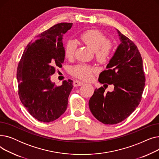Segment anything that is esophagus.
<instances>
[{
  "label": "esophagus",
  "mask_w": 159,
  "mask_h": 159,
  "mask_svg": "<svg viewBox=\"0 0 159 159\" xmlns=\"http://www.w3.org/2000/svg\"><path fill=\"white\" fill-rule=\"evenodd\" d=\"M84 84V82H82V81H80V80H75L73 82V86H80L83 85Z\"/></svg>",
  "instance_id": "1"
}]
</instances>
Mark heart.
I'll use <instances>...</instances> for the list:
<instances>
[{
  "label": "heart",
  "mask_w": 159,
  "mask_h": 159,
  "mask_svg": "<svg viewBox=\"0 0 159 159\" xmlns=\"http://www.w3.org/2000/svg\"><path fill=\"white\" fill-rule=\"evenodd\" d=\"M79 38L90 49L95 51L96 58L99 62L106 63L110 59L113 52V45L107 42V39L103 33L97 30H89L82 33ZM75 52V42L72 40L67 41L64 46L66 57L71 58L74 56ZM71 72L75 77L88 80L92 79L94 70L88 66L79 64L73 67Z\"/></svg>",
  "instance_id": "b5f03b06"
}]
</instances>
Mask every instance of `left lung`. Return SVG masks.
Returning <instances> with one entry per match:
<instances>
[{"label":"left lung","instance_id":"obj_1","mask_svg":"<svg viewBox=\"0 0 159 159\" xmlns=\"http://www.w3.org/2000/svg\"><path fill=\"white\" fill-rule=\"evenodd\" d=\"M116 30L120 44L107 70L98 77L105 88H96L89 101L91 112L105 124H115L128 118L139 106L145 86L143 59L137 46ZM107 84L114 86L111 93L105 91Z\"/></svg>","mask_w":159,"mask_h":159}]
</instances>
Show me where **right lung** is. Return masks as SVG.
<instances>
[{"label": "right lung", "mask_w": 159, "mask_h": 159, "mask_svg": "<svg viewBox=\"0 0 159 159\" xmlns=\"http://www.w3.org/2000/svg\"><path fill=\"white\" fill-rule=\"evenodd\" d=\"M72 23L57 24L43 32L25 48L19 62L16 78L19 96L31 116L43 122H52L65 112L73 80L56 86L50 80L64 61L63 35Z\"/></svg>", "instance_id": "1"}]
</instances>
